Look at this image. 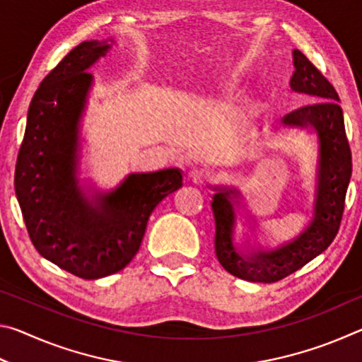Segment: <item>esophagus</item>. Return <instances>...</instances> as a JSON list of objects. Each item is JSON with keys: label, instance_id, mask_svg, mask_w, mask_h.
Returning <instances> with one entry per match:
<instances>
[{"label": "esophagus", "instance_id": "34e87169", "mask_svg": "<svg viewBox=\"0 0 362 362\" xmlns=\"http://www.w3.org/2000/svg\"><path fill=\"white\" fill-rule=\"evenodd\" d=\"M192 177H193V180L196 183H203V182L211 179V174L207 173V170H204V169H194L193 173H192Z\"/></svg>", "mask_w": 362, "mask_h": 362}]
</instances>
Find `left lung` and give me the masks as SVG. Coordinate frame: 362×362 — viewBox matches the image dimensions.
I'll list each match as a JSON object with an SVG mask.
<instances>
[{
    "mask_svg": "<svg viewBox=\"0 0 362 362\" xmlns=\"http://www.w3.org/2000/svg\"><path fill=\"white\" fill-rule=\"evenodd\" d=\"M293 66L292 90L310 94L317 100L293 110L283 118L284 124L313 126L320 137V174L315 217L310 226L287 246L246 257L240 254L231 240L235 209L228 198L235 192H220L212 199L217 259L233 276L252 283H276L324 252L339 233L345 211L346 188L351 177V150L339 94L298 49L293 51Z\"/></svg>",
    "mask_w": 362,
    "mask_h": 362,
    "instance_id": "8db88e82",
    "label": "left lung"
}]
</instances>
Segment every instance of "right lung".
<instances>
[{
  "mask_svg": "<svg viewBox=\"0 0 362 362\" xmlns=\"http://www.w3.org/2000/svg\"><path fill=\"white\" fill-rule=\"evenodd\" d=\"M107 41H83L42 79L30 102L14 187L35 249L65 272L99 279L137 254L153 209L179 189L177 169L132 174L94 204L76 185L78 122L93 83L86 71Z\"/></svg>",
  "mask_w": 362,
  "mask_h": 362,
  "instance_id": "add662e5",
  "label": "right lung"
}]
</instances>
